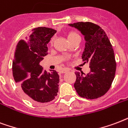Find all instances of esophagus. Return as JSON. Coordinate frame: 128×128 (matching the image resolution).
Instances as JSON below:
<instances>
[{
    "label": "esophagus",
    "mask_w": 128,
    "mask_h": 128,
    "mask_svg": "<svg viewBox=\"0 0 128 128\" xmlns=\"http://www.w3.org/2000/svg\"><path fill=\"white\" fill-rule=\"evenodd\" d=\"M69 71V69H61V71H60V73H67Z\"/></svg>",
    "instance_id": "obj_1"
}]
</instances>
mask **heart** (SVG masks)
Segmentation results:
<instances>
[{"instance_id": "heart-1", "label": "heart", "mask_w": 128, "mask_h": 128, "mask_svg": "<svg viewBox=\"0 0 128 128\" xmlns=\"http://www.w3.org/2000/svg\"><path fill=\"white\" fill-rule=\"evenodd\" d=\"M67 38H68V40H69V41H71V40L76 39V38H80V36L77 32H74V31H71V32H69V33H68V34H67ZM53 39L51 40L50 43L53 44Z\"/></svg>"}]
</instances>
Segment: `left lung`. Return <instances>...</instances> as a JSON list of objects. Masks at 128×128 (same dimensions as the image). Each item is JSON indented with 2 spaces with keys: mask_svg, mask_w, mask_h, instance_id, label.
<instances>
[{
  "mask_svg": "<svg viewBox=\"0 0 128 128\" xmlns=\"http://www.w3.org/2000/svg\"><path fill=\"white\" fill-rule=\"evenodd\" d=\"M69 25L84 36L86 44L82 57L90 67V72L86 76L83 73H75L74 88L82 98H100L110 90L116 74V63L112 45L104 30L96 24L78 22Z\"/></svg>",
  "mask_w": 128,
  "mask_h": 128,
  "instance_id": "left-lung-1",
  "label": "left lung"
}]
</instances>
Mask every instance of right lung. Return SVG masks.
Returning a JSON list of instances; mask_svg holds the SVG:
<instances>
[{"label": "right lung", "mask_w": 128, "mask_h": 128, "mask_svg": "<svg viewBox=\"0 0 128 128\" xmlns=\"http://www.w3.org/2000/svg\"><path fill=\"white\" fill-rule=\"evenodd\" d=\"M57 30L46 27L32 29L18 42L12 61V75L25 98L34 104L52 101L59 92V75L47 72L39 63L48 53L47 44Z\"/></svg>", "instance_id": "add662e5"}]
</instances>
